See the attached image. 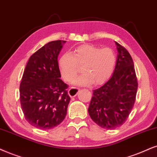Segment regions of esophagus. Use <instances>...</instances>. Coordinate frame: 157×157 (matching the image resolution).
Here are the masks:
<instances>
[{"mask_svg": "<svg viewBox=\"0 0 157 157\" xmlns=\"http://www.w3.org/2000/svg\"><path fill=\"white\" fill-rule=\"evenodd\" d=\"M79 90H80V89L77 88H71L68 90L69 96H70V97L76 96L77 94V93H78Z\"/></svg>", "mask_w": 157, "mask_h": 157, "instance_id": "esophagus-1", "label": "esophagus"}]
</instances>
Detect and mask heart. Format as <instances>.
<instances>
[{
	"instance_id": "heart-1",
	"label": "heart",
	"mask_w": 157,
	"mask_h": 157,
	"mask_svg": "<svg viewBox=\"0 0 157 157\" xmlns=\"http://www.w3.org/2000/svg\"><path fill=\"white\" fill-rule=\"evenodd\" d=\"M116 56L112 49L83 44L77 46L72 54L65 53L59 61L61 75L66 82H72L82 66L83 74L75 82L80 85H100L112 76L116 66Z\"/></svg>"
}]
</instances>
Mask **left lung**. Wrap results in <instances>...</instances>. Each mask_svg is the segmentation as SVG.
<instances>
[{"label": "left lung", "mask_w": 157, "mask_h": 157, "mask_svg": "<svg viewBox=\"0 0 157 157\" xmlns=\"http://www.w3.org/2000/svg\"><path fill=\"white\" fill-rule=\"evenodd\" d=\"M116 43L118 56L112 77L93 90L88 113L103 128L115 129L128 120L136 102L138 80L134 64L124 47Z\"/></svg>", "instance_id": "8db88e82"}]
</instances>
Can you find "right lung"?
<instances>
[{
    "instance_id": "obj_1",
    "label": "right lung",
    "mask_w": 157,
    "mask_h": 157,
    "mask_svg": "<svg viewBox=\"0 0 157 157\" xmlns=\"http://www.w3.org/2000/svg\"><path fill=\"white\" fill-rule=\"evenodd\" d=\"M64 40L48 43L29 58L19 86V98L26 120L48 130L64 120L70 101L68 85L61 80L58 55Z\"/></svg>"
}]
</instances>
